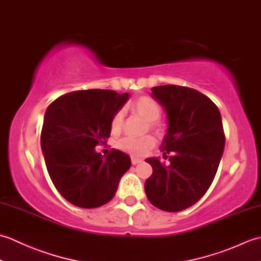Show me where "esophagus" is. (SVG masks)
Listing matches in <instances>:
<instances>
[{"instance_id":"1","label":"esophagus","mask_w":261,"mask_h":261,"mask_svg":"<svg viewBox=\"0 0 261 261\" xmlns=\"http://www.w3.org/2000/svg\"><path fill=\"white\" fill-rule=\"evenodd\" d=\"M131 163H132V165L140 164V163H142V159L137 158V157H131Z\"/></svg>"}]
</instances>
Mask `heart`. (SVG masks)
Here are the masks:
<instances>
[{"label":"heart","mask_w":261,"mask_h":261,"mask_svg":"<svg viewBox=\"0 0 261 261\" xmlns=\"http://www.w3.org/2000/svg\"><path fill=\"white\" fill-rule=\"evenodd\" d=\"M129 108L135 112L137 115H139L143 120L148 121V126L151 130L159 131V125L157 120L162 115V109L159 104L154 99L142 96L138 98L137 101L129 104ZM124 122V112L123 110H119L113 114L111 119V130L113 132L121 131ZM156 139L152 136H146L136 139V138H123L118 142V147L122 151L132 154V156L143 157L150 152L156 146Z\"/></svg>","instance_id":"heart-1"}]
</instances>
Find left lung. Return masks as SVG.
Wrapping results in <instances>:
<instances>
[{"mask_svg": "<svg viewBox=\"0 0 261 261\" xmlns=\"http://www.w3.org/2000/svg\"><path fill=\"white\" fill-rule=\"evenodd\" d=\"M151 91L167 113V134L160 149L170 164L146 159L153 171L145 191L156 207L179 212L195 204L212 184L225 143L222 120L218 107L193 88L163 85Z\"/></svg>", "mask_w": 261, "mask_h": 261, "instance_id": "obj_1", "label": "left lung"}]
</instances>
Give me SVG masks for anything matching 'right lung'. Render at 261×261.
<instances>
[{
	"label": "right lung",
	"mask_w": 261,
	"mask_h": 261,
	"mask_svg": "<svg viewBox=\"0 0 261 261\" xmlns=\"http://www.w3.org/2000/svg\"><path fill=\"white\" fill-rule=\"evenodd\" d=\"M129 94L110 90L76 91L49 105L41 130V149L57 191L83 208L102 206L113 198L130 168L126 153L111 149L104 158L95 151L111 135V119Z\"/></svg>",
	"instance_id": "obj_1"
}]
</instances>
